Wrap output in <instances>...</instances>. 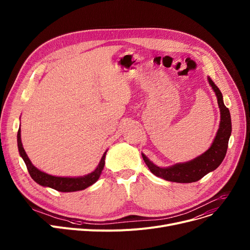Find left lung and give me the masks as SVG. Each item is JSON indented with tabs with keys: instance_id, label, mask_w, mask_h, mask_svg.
<instances>
[{
	"instance_id": "1",
	"label": "left lung",
	"mask_w": 250,
	"mask_h": 250,
	"mask_svg": "<svg viewBox=\"0 0 250 250\" xmlns=\"http://www.w3.org/2000/svg\"><path fill=\"white\" fill-rule=\"evenodd\" d=\"M208 83L212 86L217 95L218 104L221 111L220 127L218 129L217 136L212 144L211 148L207 152H205L203 155L196 157L195 159L189 162L175 164L171 167L166 168H161L154 165L145 155L142 154L144 161H145L148 168L150 169V171L154 175L172 182L190 183L200 180L206 174L213 171V170L218 168L222 161L224 160L232 130L230 111L225 106L224 102H223V96L221 91L209 78Z\"/></svg>"
}]
</instances>
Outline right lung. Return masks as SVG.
<instances>
[{
  "label": "right lung",
  "mask_w": 250,
  "mask_h": 250,
  "mask_svg": "<svg viewBox=\"0 0 250 250\" xmlns=\"http://www.w3.org/2000/svg\"><path fill=\"white\" fill-rule=\"evenodd\" d=\"M17 143H18V150H19L20 156L23 158L31 178L35 182H37L38 185H41L42 187H48V188H54L58 191H62V192L77 191V190H82V189L89 188L90 186H92L93 183H95L98 180V178L102 172V169L104 167V164H105V154H106V152L103 154L97 168L94 170L93 172L88 174V175H85L82 177L52 176V175H49V174H46V173L41 171V170H38L35 166L32 165L31 161L28 158L27 154L25 153L24 148L22 146L20 128L18 129V134H17Z\"/></svg>",
  "instance_id": "1"
}]
</instances>
